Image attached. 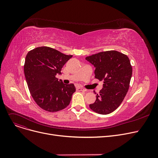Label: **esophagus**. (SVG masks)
Returning <instances> with one entry per match:
<instances>
[{
    "label": "esophagus",
    "instance_id": "esophagus-1",
    "mask_svg": "<svg viewBox=\"0 0 158 158\" xmlns=\"http://www.w3.org/2000/svg\"><path fill=\"white\" fill-rule=\"evenodd\" d=\"M76 90L77 91H82V92H85V89H84V88H81V87H76Z\"/></svg>",
    "mask_w": 158,
    "mask_h": 158
}]
</instances>
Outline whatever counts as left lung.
I'll use <instances>...</instances> for the list:
<instances>
[{
    "instance_id": "1",
    "label": "left lung",
    "mask_w": 158,
    "mask_h": 158,
    "mask_svg": "<svg viewBox=\"0 0 158 158\" xmlns=\"http://www.w3.org/2000/svg\"><path fill=\"white\" fill-rule=\"evenodd\" d=\"M85 59L95 67V78L104 83L89 108L98 114H110L118 108L128 92L132 73L130 60L116 51L101 52Z\"/></svg>"
}]
</instances>
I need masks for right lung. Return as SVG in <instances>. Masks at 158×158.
<instances>
[{"label":"right lung","instance_id":"1","mask_svg":"<svg viewBox=\"0 0 158 158\" xmlns=\"http://www.w3.org/2000/svg\"><path fill=\"white\" fill-rule=\"evenodd\" d=\"M72 55H66L48 47L30 51L23 66L24 74L32 97L41 109L56 112L67 107L76 92L73 84L64 85L56 77Z\"/></svg>","mask_w":158,"mask_h":158}]
</instances>
